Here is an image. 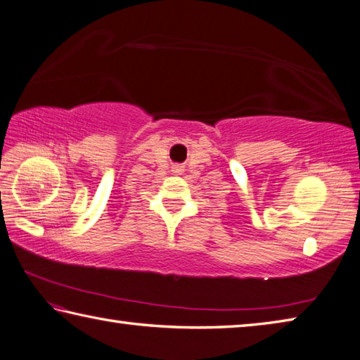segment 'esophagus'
<instances>
[{"mask_svg": "<svg viewBox=\"0 0 360 360\" xmlns=\"http://www.w3.org/2000/svg\"><path fill=\"white\" fill-rule=\"evenodd\" d=\"M176 169V173H179L181 172V168H174Z\"/></svg>", "mask_w": 360, "mask_h": 360, "instance_id": "1", "label": "esophagus"}]
</instances>
